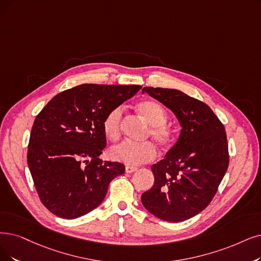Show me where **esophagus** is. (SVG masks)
<instances>
[{
    "mask_svg": "<svg viewBox=\"0 0 261 261\" xmlns=\"http://www.w3.org/2000/svg\"><path fill=\"white\" fill-rule=\"evenodd\" d=\"M137 168L136 167H133V166H126V168H125V171H126V173H132L134 171H136Z\"/></svg>",
    "mask_w": 261,
    "mask_h": 261,
    "instance_id": "34e87169",
    "label": "esophagus"
}]
</instances>
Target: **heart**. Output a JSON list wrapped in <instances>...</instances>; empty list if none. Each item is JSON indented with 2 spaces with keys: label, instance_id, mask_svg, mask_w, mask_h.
<instances>
[{
  "label": "heart",
  "instance_id": "obj_1",
  "mask_svg": "<svg viewBox=\"0 0 261 261\" xmlns=\"http://www.w3.org/2000/svg\"><path fill=\"white\" fill-rule=\"evenodd\" d=\"M136 108L143 120L150 125V136L161 147L168 148L172 143L173 136L171 129L165 124L167 113L164 107L158 101L148 99L138 102ZM122 113V107H116L102 120V133L110 141H117L121 136ZM110 158L125 165L136 166L152 162L156 158V149L149 141L138 144L123 142L110 150Z\"/></svg>",
  "mask_w": 261,
  "mask_h": 261
}]
</instances>
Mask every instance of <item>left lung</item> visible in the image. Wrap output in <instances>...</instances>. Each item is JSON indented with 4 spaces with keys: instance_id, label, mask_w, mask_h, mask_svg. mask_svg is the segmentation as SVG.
<instances>
[{
    "instance_id": "8db88e82",
    "label": "left lung",
    "mask_w": 261,
    "mask_h": 261,
    "mask_svg": "<svg viewBox=\"0 0 261 261\" xmlns=\"http://www.w3.org/2000/svg\"><path fill=\"white\" fill-rule=\"evenodd\" d=\"M143 93L169 108L182 128L178 141L151 167L154 184L141 201L163 221L183 222L205 209L227 171L225 127L209 106L179 90L147 87Z\"/></svg>"
}]
</instances>
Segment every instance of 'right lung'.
<instances>
[{"label":"right lung","instance_id":"1","mask_svg":"<svg viewBox=\"0 0 261 261\" xmlns=\"http://www.w3.org/2000/svg\"><path fill=\"white\" fill-rule=\"evenodd\" d=\"M140 86L81 85L60 93L36 117L28 165L40 201L55 215L72 220L94 210L109 183L125 172L118 162H102L101 123Z\"/></svg>","mask_w":261,"mask_h":261}]
</instances>
